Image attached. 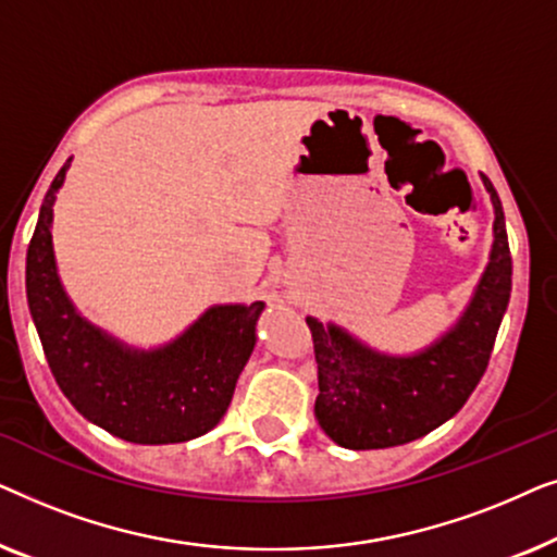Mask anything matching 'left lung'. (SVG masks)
I'll list each match as a JSON object with an SVG mask.
<instances>
[{"label": "left lung", "mask_w": 557, "mask_h": 557, "mask_svg": "<svg viewBox=\"0 0 557 557\" xmlns=\"http://www.w3.org/2000/svg\"><path fill=\"white\" fill-rule=\"evenodd\" d=\"M494 205L490 263L469 307L451 330L413 355H387L337 324L307 317L314 339L319 395L314 416L334 444L368 451L408 444L454 418L482 380L512 292L505 212L484 177Z\"/></svg>", "instance_id": "8db88e82"}]
</instances>
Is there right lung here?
<instances>
[{
    "label": "right lung",
    "mask_w": 557,
    "mask_h": 557,
    "mask_svg": "<svg viewBox=\"0 0 557 557\" xmlns=\"http://www.w3.org/2000/svg\"><path fill=\"white\" fill-rule=\"evenodd\" d=\"M55 174L27 248V304L52 377L90 423L132 444H182L215 429L256 347L263 301L218 304L177 339L136 349L75 311L52 253Z\"/></svg>",
    "instance_id": "add662e5"
}]
</instances>
